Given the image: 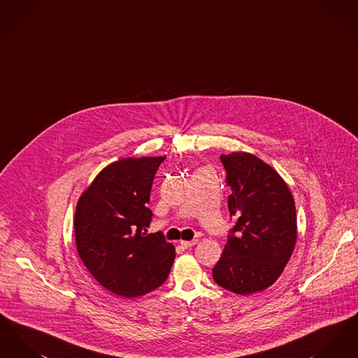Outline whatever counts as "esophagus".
<instances>
[{
  "instance_id": "1",
  "label": "esophagus",
  "mask_w": 358,
  "mask_h": 358,
  "mask_svg": "<svg viewBox=\"0 0 358 358\" xmlns=\"http://www.w3.org/2000/svg\"><path fill=\"white\" fill-rule=\"evenodd\" d=\"M196 244H197V240H190V241L182 240V241H181L182 248H192V247H193V245H196Z\"/></svg>"
}]
</instances>
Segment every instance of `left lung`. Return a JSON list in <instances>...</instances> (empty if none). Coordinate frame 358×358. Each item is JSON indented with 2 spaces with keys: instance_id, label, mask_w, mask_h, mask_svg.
I'll list each match as a JSON object with an SVG mask.
<instances>
[{
  "instance_id": "1",
  "label": "left lung",
  "mask_w": 358,
  "mask_h": 358,
  "mask_svg": "<svg viewBox=\"0 0 358 358\" xmlns=\"http://www.w3.org/2000/svg\"><path fill=\"white\" fill-rule=\"evenodd\" d=\"M232 189L235 225L213 267L222 289L250 295L268 289L283 273L296 243L294 197L278 171L245 152L220 155Z\"/></svg>"
}]
</instances>
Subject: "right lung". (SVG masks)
<instances>
[{
	"label": "right lung",
	"mask_w": 358,
	"mask_h": 358,
	"mask_svg": "<svg viewBox=\"0 0 358 358\" xmlns=\"http://www.w3.org/2000/svg\"><path fill=\"white\" fill-rule=\"evenodd\" d=\"M165 158L129 157L107 165L76 205L78 254L104 289L123 298L159 287L176 257L161 232L146 234L154 176Z\"/></svg>",
	"instance_id": "right-lung-1"
}]
</instances>
